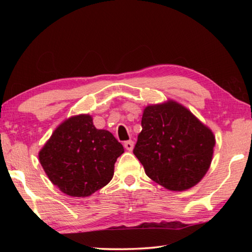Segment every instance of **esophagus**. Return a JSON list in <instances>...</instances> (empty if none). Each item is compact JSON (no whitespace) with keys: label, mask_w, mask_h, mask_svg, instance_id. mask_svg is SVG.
I'll return each instance as SVG.
<instances>
[{"label":"esophagus","mask_w":252,"mask_h":252,"mask_svg":"<svg viewBox=\"0 0 252 252\" xmlns=\"http://www.w3.org/2000/svg\"><path fill=\"white\" fill-rule=\"evenodd\" d=\"M123 146H125V148L126 149L127 151H132V150H133V147H134V142L132 141V140H129V141H126Z\"/></svg>","instance_id":"34e87169"}]
</instances>
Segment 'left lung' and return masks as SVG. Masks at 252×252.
<instances>
[{"label": "left lung", "mask_w": 252, "mask_h": 252, "mask_svg": "<svg viewBox=\"0 0 252 252\" xmlns=\"http://www.w3.org/2000/svg\"><path fill=\"white\" fill-rule=\"evenodd\" d=\"M133 149L147 176L171 191L201 181L210 168L216 139L185 106L169 100L148 105Z\"/></svg>", "instance_id": "left-lung-1"}]
</instances>
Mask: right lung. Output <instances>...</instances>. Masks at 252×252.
<instances>
[{"label": "right lung", "instance_id": "right-lung-1", "mask_svg": "<svg viewBox=\"0 0 252 252\" xmlns=\"http://www.w3.org/2000/svg\"><path fill=\"white\" fill-rule=\"evenodd\" d=\"M125 152L111 132L97 130L89 114L62 122L39 153L51 182L71 197H88L108 185Z\"/></svg>", "mask_w": 252, "mask_h": 252}]
</instances>
